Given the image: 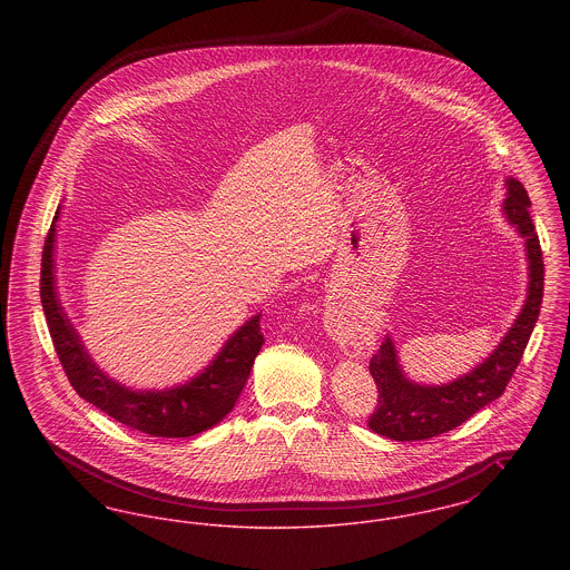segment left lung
<instances>
[{
  "instance_id": "left-lung-1",
  "label": "left lung",
  "mask_w": 570,
  "mask_h": 570,
  "mask_svg": "<svg viewBox=\"0 0 570 570\" xmlns=\"http://www.w3.org/2000/svg\"><path fill=\"white\" fill-rule=\"evenodd\" d=\"M504 186L502 212L519 237H523L528 258V295L515 323L483 363L446 384H419L407 379L395 344L386 335L370 361V372L379 386V406L370 416L372 432L397 442L428 440L455 430L504 393L539 321L544 284L541 244L530 217V196L513 177H507Z\"/></svg>"
}]
</instances>
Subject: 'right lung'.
I'll list each match as a JSON object with an SVG mask.
<instances>
[{"label":"right lung","mask_w":570,"mask_h":570,"mask_svg":"<svg viewBox=\"0 0 570 570\" xmlns=\"http://www.w3.org/2000/svg\"><path fill=\"white\" fill-rule=\"evenodd\" d=\"M59 209L42 252L40 298L49 323L55 351L63 372L85 402L100 407L110 419L156 438H188L212 430L237 404L249 379L256 354L265 340L261 314L245 321L214 356V361L194 379L170 386L135 391L105 374L85 351L81 335L61 307L55 286V233Z\"/></svg>","instance_id":"add662e5"}]
</instances>
